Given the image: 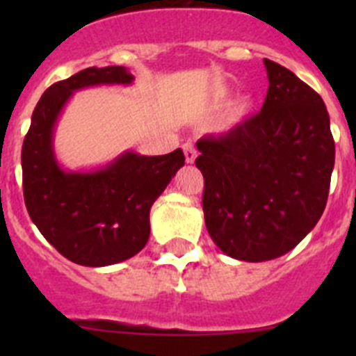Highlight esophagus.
<instances>
[{
    "instance_id": "esophagus-1",
    "label": "esophagus",
    "mask_w": 356,
    "mask_h": 356,
    "mask_svg": "<svg viewBox=\"0 0 356 356\" xmlns=\"http://www.w3.org/2000/svg\"><path fill=\"white\" fill-rule=\"evenodd\" d=\"M182 149H184L186 161H188V163H193V161L196 160V148H195V145H193L191 141H188V143H184Z\"/></svg>"
}]
</instances>
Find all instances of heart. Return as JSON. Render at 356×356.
I'll return each mask as SVG.
<instances>
[{
	"instance_id": "heart-1",
	"label": "heart",
	"mask_w": 356,
	"mask_h": 356,
	"mask_svg": "<svg viewBox=\"0 0 356 356\" xmlns=\"http://www.w3.org/2000/svg\"><path fill=\"white\" fill-rule=\"evenodd\" d=\"M248 113V103H236L234 106H232L231 113H229V120L231 122H238L241 120L243 117Z\"/></svg>"
}]
</instances>
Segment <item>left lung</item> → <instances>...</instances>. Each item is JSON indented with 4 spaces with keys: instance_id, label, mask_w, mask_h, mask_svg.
Returning <instances> with one entry per match:
<instances>
[{
    "instance_id": "left-lung-1",
    "label": "left lung",
    "mask_w": 356,
    "mask_h": 356,
    "mask_svg": "<svg viewBox=\"0 0 356 356\" xmlns=\"http://www.w3.org/2000/svg\"><path fill=\"white\" fill-rule=\"evenodd\" d=\"M264 63L268 91L261 110L196 143L208 234L225 254L245 261L282 257L315 227L334 168L321 96L286 67Z\"/></svg>"
}]
</instances>
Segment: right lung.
<instances>
[{"label":"right lung","mask_w":356,"mask_h":356,"mask_svg":"<svg viewBox=\"0 0 356 356\" xmlns=\"http://www.w3.org/2000/svg\"><path fill=\"white\" fill-rule=\"evenodd\" d=\"M125 67H89L49 86L32 113L22 146L24 200L49 245L84 267H105L145 248L149 208L184 165L182 149L160 156L125 152L92 172H67L53 152L56 118L74 91L131 84Z\"/></svg>","instance_id":"1"}]
</instances>
